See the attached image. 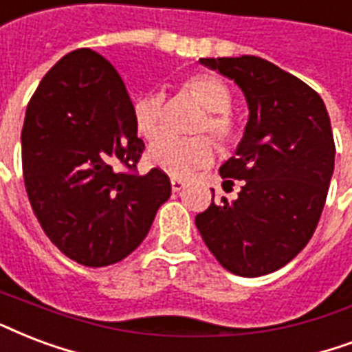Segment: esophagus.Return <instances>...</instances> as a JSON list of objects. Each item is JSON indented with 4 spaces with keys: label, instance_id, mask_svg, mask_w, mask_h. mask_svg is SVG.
I'll list each match as a JSON object with an SVG mask.
<instances>
[{
    "label": "esophagus",
    "instance_id": "obj_1",
    "mask_svg": "<svg viewBox=\"0 0 352 352\" xmlns=\"http://www.w3.org/2000/svg\"><path fill=\"white\" fill-rule=\"evenodd\" d=\"M184 184H186V182L182 181V179H177V177L171 179V190H173V192H181L182 188H184Z\"/></svg>",
    "mask_w": 352,
    "mask_h": 352
}]
</instances>
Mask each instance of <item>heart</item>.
Here are the masks:
<instances>
[{"mask_svg":"<svg viewBox=\"0 0 352 352\" xmlns=\"http://www.w3.org/2000/svg\"><path fill=\"white\" fill-rule=\"evenodd\" d=\"M186 92L194 96L205 109V114L194 125L195 133H208L218 149L225 151L240 138V122L230 111L232 92L218 75L197 72L182 80ZM162 94H149L138 98L133 104V122L136 133L142 138L151 140L160 129L162 120ZM214 155L212 142L205 134L177 138L170 134H160L147 149V160L158 170L173 177L190 175L195 168L208 164Z\"/></svg>","mask_w":352,"mask_h":352,"instance_id":"b5f03b06","label":"heart"}]
</instances>
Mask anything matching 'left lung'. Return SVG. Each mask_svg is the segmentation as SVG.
I'll list each match as a JSON object with an SVG mask.
<instances>
[{
    "label": "left lung",
    "mask_w": 352,
    "mask_h": 352,
    "mask_svg": "<svg viewBox=\"0 0 352 352\" xmlns=\"http://www.w3.org/2000/svg\"><path fill=\"white\" fill-rule=\"evenodd\" d=\"M232 79L248 99L249 122L219 175L236 199L221 197L195 216L206 248L225 270L260 277L301 253L318 227L336 146L323 99L307 82L253 55L201 58Z\"/></svg>",
    "instance_id": "8db88e82"
}]
</instances>
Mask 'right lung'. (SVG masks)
I'll list each match as a JSON object with an SVG mask.
<instances>
[{
  "label": "right lung",
  "instance_id": "add662e5",
  "mask_svg": "<svg viewBox=\"0 0 352 352\" xmlns=\"http://www.w3.org/2000/svg\"><path fill=\"white\" fill-rule=\"evenodd\" d=\"M144 149L127 88L99 53H68L40 80L21 129V170L34 216L68 258L116 264L146 238L171 184L158 168L138 175Z\"/></svg>",
  "mask_w": 352,
  "mask_h": 352
}]
</instances>
